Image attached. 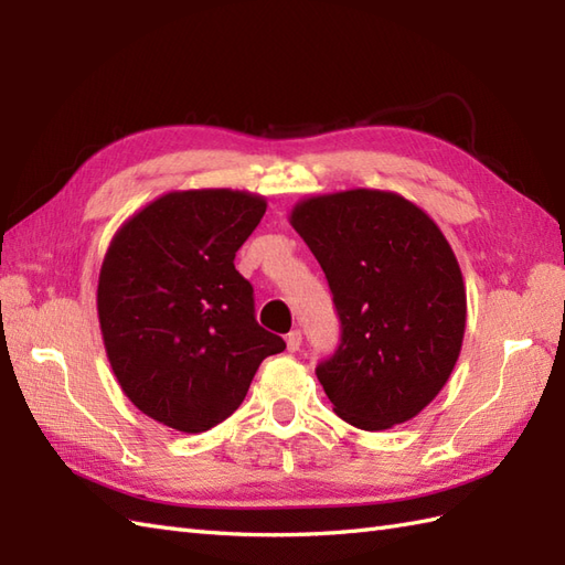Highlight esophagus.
Instances as JSON below:
<instances>
[{"instance_id":"obj_1","label":"esophagus","mask_w":565,"mask_h":565,"mask_svg":"<svg viewBox=\"0 0 565 565\" xmlns=\"http://www.w3.org/2000/svg\"><path fill=\"white\" fill-rule=\"evenodd\" d=\"M301 342H303L301 330H291L289 334H286V347H289V352L301 350Z\"/></svg>"}]
</instances>
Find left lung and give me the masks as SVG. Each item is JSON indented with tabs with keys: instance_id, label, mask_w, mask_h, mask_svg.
I'll return each mask as SVG.
<instances>
[{
	"instance_id": "1",
	"label": "left lung",
	"mask_w": 565,
	"mask_h": 565,
	"mask_svg": "<svg viewBox=\"0 0 565 565\" xmlns=\"http://www.w3.org/2000/svg\"><path fill=\"white\" fill-rule=\"evenodd\" d=\"M289 223L328 276L342 342L316 374L344 423L391 429L437 398L461 354L466 286L449 239L405 196L344 189Z\"/></svg>"
}]
</instances>
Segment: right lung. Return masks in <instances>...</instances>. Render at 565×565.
Here are the masks:
<instances>
[{"label": "right lung", "mask_w": 565, "mask_h": 565, "mask_svg": "<svg viewBox=\"0 0 565 565\" xmlns=\"http://www.w3.org/2000/svg\"><path fill=\"white\" fill-rule=\"evenodd\" d=\"M267 199L237 189L167 191L118 227L97 313L118 386L140 413L186 435L231 417L259 364L286 350L257 326L235 252Z\"/></svg>", "instance_id": "1"}]
</instances>
